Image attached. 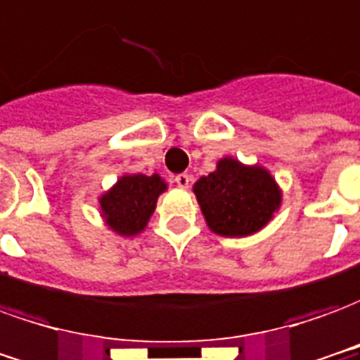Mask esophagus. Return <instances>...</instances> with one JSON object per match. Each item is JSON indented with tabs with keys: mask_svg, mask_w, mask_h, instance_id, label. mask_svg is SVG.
<instances>
[{
	"mask_svg": "<svg viewBox=\"0 0 360 360\" xmlns=\"http://www.w3.org/2000/svg\"><path fill=\"white\" fill-rule=\"evenodd\" d=\"M190 180H192V176L186 174V172H182V174H178L174 178V182L178 188H188V186H190Z\"/></svg>",
	"mask_w": 360,
	"mask_h": 360,
	"instance_id": "esophagus-1",
	"label": "esophagus"
}]
</instances>
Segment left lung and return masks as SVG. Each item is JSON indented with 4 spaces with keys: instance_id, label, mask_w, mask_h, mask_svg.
Returning a JSON list of instances; mask_svg holds the SVG:
<instances>
[{
    "instance_id": "8db88e82",
    "label": "left lung",
    "mask_w": 360,
    "mask_h": 360,
    "mask_svg": "<svg viewBox=\"0 0 360 360\" xmlns=\"http://www.w3.org/2000/svg\"><path fill=\"white\" fill-rule=\"evenodd\" d=\"M207 226L221 236H248L271 221L281 205V190L266 168L246 167L233 157L193 184Z\"/></svg>"
}]
</instances>
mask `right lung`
Returning <instances> with one entry per match:
<instances>
[{
  "mask_svg": "<svg viewBox=\"0 0 360 360\" xmlns=\"http://www.w3.org/2000/svg\"><path fill=\"white\" fill-rule=\"evenodd\" d=\"M167 190L159 174H126L101 198L106 225L122 236H135L147 226L159 195Z\"/></svg>",
  "mask_w": 360,
  "mask_h": 360,
  "instance_id": "obj_1",
  "label": "right lung"
}]
</instances>
